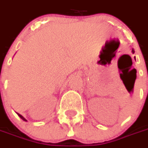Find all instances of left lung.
<instances>
[{"label": "left lung", "mask_w": 148, "mask_h": 148, "mask_svg": "<svg viewBox=\"0 0 148 148\" xmlns=\"http://www.w3.org/2000/svg\"><path fill=\"white\" fill-rule=\"evenodd\" d=\"M132 52H133V53H134V49H132Z\"/></svg>", "instance_id": "1"}]
</instances>
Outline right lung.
Wrapping results in <instances>:
<instances>
[{
  "mask_svg": "<svg viewBox=\"0 0 148 148\" xmlns=\"http://www.w3.org/2000/svg\"><path fill=\"white\" fill-rule=\"evenodd\" d=\"M17 114H18V115H19V117H20V119H23V120H24V121H27V120H26L25 119V118H24V117L22 116V115H21V114H18V113H17Z\"/></svg>",
  "mask_w": 148,
  "mask_h": 148,
  "instance_id": "1",
  "label": "right lung"
}]
</instances>
